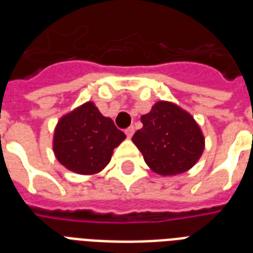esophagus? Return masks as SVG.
<instances>
[{"label": "esophagus", "mask_w": 253, "mask_h": 253, "mask_svg": "<svg viewBox=\"0 0 253 253\" xmlns=\"http://www.w3.org/2000/svg\"><path fill=\"white\" fill-rule=\"evenodd\" d=\"M125 132H126V135H127V138L130 139L131 136H132V135H134V132H135V128L132 126H130L128 127V128H126V131H125Z\"/></svg>", "instance_id": "obj_1"}]
</instances>
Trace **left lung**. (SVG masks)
<instances>
[{"label":"left lung","instance_id":"8db88e82","mask_svg":"<svg viewBox=\"0 0 253 253\" xmlns=\"http://www.w3.org/2000/svg\"><path fill=\"white\" fill-rule=\"evenodd\" d=\"M140 121L143 127L135 132L132 142L154 172L178 174L201 158L204 135L192 115L177 105L160 101Z\"/></svg>","mask_w":253,"mask_h":253}]
</instances>
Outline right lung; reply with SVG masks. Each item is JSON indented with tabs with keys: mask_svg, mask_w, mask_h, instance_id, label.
<instances>
[{
	"mask_svg": "<svg viewBox=\"0 0 253 253\" xmlns=\"http://www.w3.org/2000/svg\"><path fill=\"white\" fill-rule=\"evenodd\" d=\"M126 135L93 102H86L60 119L55 130L53 151L57 160L80 174L99 172L109 164L113 150Z\"/></svg>",
	"mask_w": 253,
	"mask_h": 253,
	"instance_id": "obj_1",
	"label": "right lung"
}]
</instances>
